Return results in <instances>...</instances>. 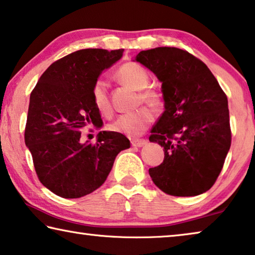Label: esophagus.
<instances>
[{"label":"esophagus","instance_id":"1","mask_svg":"<svg viewBox=\"0 0 255 255\" xmlns=\"http://www.w3.org/2000/svg\"><path fill=\"white\" fill-rule=\"evenodd\" d=\"M130 143H131V146L134 147H142L147 142L145 139H131Z\"/></svg>","mask_w":255,"mask_h":255}]
</instances>
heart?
<instances>
[{
  "mask_svg": "<svg viewBox=\"0 0 255 255\" xmlns=\"http://www.w3.org/2000/svg\"><path fill=\"white\" fill-rule=\"evenodd\" d=\"M117 78L139 91V100L152 108H159L162 103V96L157 91L147 87L149 82L148 72L136 62H126L117 71ZM93 103L101 115L109 117L112 112L109 86L104 79H98L92 87ZM153 115L147 108H139L135 111L124 113L113 123L110 129L112 131L126 135H139L152 123Z\"/></svg>",
  "mask_w": 255,
  "mask_h": 255,
  "instance_id": "1",
  "label": "heart"
}]
</instances>
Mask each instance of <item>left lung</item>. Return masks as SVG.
<instances>
[{"instance_id": "1", "label": "left lung", "mask_w": 255, "mask_h": 255, "mask_svg": "<svg viewBox=\"0 0 255 255\" xmlns=\"http://www.w3.org/2000/svg\"><path fill=\"white\" fill-rule=\"evenodd\" d=\"M137 62L162 83L164 111L149 140L163 147V162L149 176L168 195L209 191L232 144L228 100L207 64L177 47L139 52Z\"/></svg>"}]
</instances>
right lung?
<instances>
[{
  "label": "right lung",
  "instance_id": "right-lung-1",
  "mask_svg": "<svg viewBox=\"0 0 255 255\" xmlns=\"http://www.w3.org/2000/svg\"><path fill=\"white\" fill-rule=\"evenodd\" d=\"M124 50L85 48L51 64L30 93L25 143L40 183L64 199H78L102 186L126 136L100 131L95 144L82 143V129L102 126L92 87Z\"/></svg>",
  "mask_w": 255,
  "mask_h": 255
}]
</instances>
